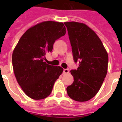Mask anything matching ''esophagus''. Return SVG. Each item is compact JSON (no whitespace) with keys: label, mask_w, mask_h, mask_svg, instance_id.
I'll use <instances>...</instances> for the list:
<instances>
[{"label":"esophagus","mask_w":122,"mask_h":122,"mask_svg":"<svg viewBox=\"0 0 122 122\" xmlns=\"http://www.w3.org/2000/svg\"><path fill=\"white\" fill-rule=\"evenodd\" d=\"M63 73L64 74H69V69H64L63 70Z\"/></svg>","instance_id":"34e87169"}]
</instances>
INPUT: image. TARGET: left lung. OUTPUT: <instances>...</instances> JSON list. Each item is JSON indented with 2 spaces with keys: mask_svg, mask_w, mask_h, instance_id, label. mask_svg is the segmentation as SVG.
I'll return each mask as SVG.
<instances>
[{
  "mask_svg": "<svg viewBox=\"0 0 122 122\" xmlns=\"http://www.w3.org/2000/svg\"><path fill=\"white\" fill-rule=\"evenodd\" d=\"M77 70H72V84L66 87L68 95L78 102L95 96L107 74L108 56L97 34L82 23L65 22Z\"/></svg>",
  "mask_w": 122,
  "mask_h": 122,
  "instance_id": "left-lung-1",
  "label": "left lung"
}]
</instances>
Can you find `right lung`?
<instances>
[{
    "label": "right lung",
    "mask_w": 122,
    "mask_h": 122,
    "mask_svg": "<svg viewBox=\"0 0 122 122\" xmlns=\"http://www.w3.org/2000/svg\"><path fill=\"white\" fill-rule=\"evenodd\" d=\"M65 33L63 23H39L25 31L13 51L15 76L24 93L32 99L48 97L63 71L61 66L50 65L44 61L46 54L51 52L55 41Z\"/></svg>",
    "instance_id": "add662e5"
}]
</instances>
